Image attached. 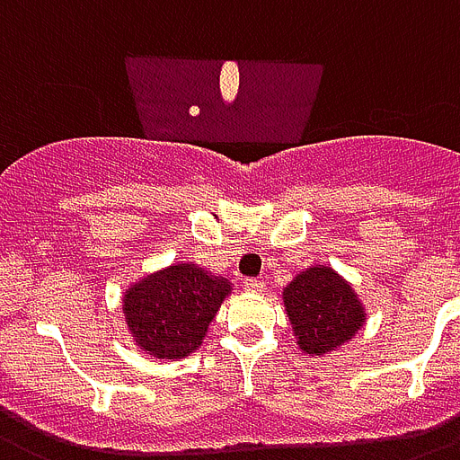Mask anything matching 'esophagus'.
<instances>
[{
  "label": "esophagus",
  "mask_w": 460,
  "mask_h": 460,
  "mask_svg": "<svg viewBox=\"0 0 460 460\" xmlns=\"http://www.w3.org/2000/svg\"><path fill=\"white\" fill-rule=\"evenodd\" d=\"M245 289L252 292V295H260V292H264V280H260V278H245Z\"/></svg>",
  "instance_id": "1"
}]
</instances>
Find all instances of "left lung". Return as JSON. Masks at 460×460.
<instances>
[{
	"instance_id": "left-lung-1",
	"label": "left lung",
	"mask_w": 460,
	"mask_h": 460,
	"mask_svg": "<svg viewBox=\"0 0 460 460\" xmlns=\"http://www.w3.org/2000/svg\"><path fill=\"white\" fill-rule=\"evenodd\" d=\"M296 343L304 353H330L353 339L365 323L350 285L327 266L302 271L283 292Z\"/></svg>"
}]
</instances>
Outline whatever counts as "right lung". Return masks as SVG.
Returning a JSON list of instances; mask_svg holds the SVG:
<instances>
[{
  "label": "right lung",
  "instance_id": "add662e5",
  "mask_svg": "<svg viewBox=\"0 0 460 460\" xmlns=\"http://www.w3.org/2000/svg\"><path fill=\"white\" fill-rule=\"evenodd\" d=\"M229 292L224 278L208 276L194 264H175L133 285L123 299V314L142 350L177 360L203 343Z\"/></svg>",
  "mask_w": 460,
  "mask_h": 460
}]
</instances>
